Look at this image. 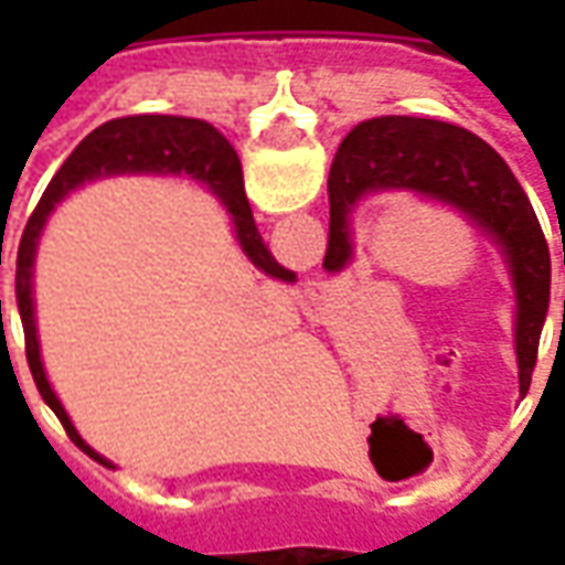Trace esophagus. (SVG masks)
<instances>
[{
  "label": "esophagus",
  "mask_w": 565,
  "mask_h": 565,
  "mask_svg": "<svg viewBox=\"0 0 565 565\" xmlns=\"http://www.w3.org/2000/svg\"><path fill=\"white\" fill-rule=\"evenodd\" d=\"M327 302H330V284H315L306 296V315L320 318L327 311Z\"/></svg>",
  "instance_id": "obj_1"
}]
</instances>
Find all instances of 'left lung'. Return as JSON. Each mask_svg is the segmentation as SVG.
Instances as JSON below:
<instances>
[{
    "label": "left lung",
    "instance_id": "1",
    "mask_svg": "<svg viewBox=\"0 0 565 565\" xmlns=\"http://www.w3.org/2000/svg\"><path fill=\"white\" fill-rule=\"evenodd\" d=\"M405 186L466 211L509 257L518 290V369L530 387L551 302V254L530 199L505 160L475 132L429 117H372L356 124L330 169V242L323 269L351 259L348 214L372 190Z\"/></svg>",
    "mask_w": 565,
    "mask_h": 565
}]
</instances>
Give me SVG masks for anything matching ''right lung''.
Segmentation results:
<instances>
[{"instance_id":"obj_1","label":"right lung","mask_w":565,"mask_h":565,"mask_svg":"<svg viewBox=\"0 0 565 565\" xmlns=\"http://www.w3.org/2000/svg\"><path fill=\"white\" fill-rule=\"evenodd\" d=\"M115 172H190L202 181H209L211 190L223 199V205L233 214L235 233H238V242L245 247L250 263L278 281H294L296 278L294 271L278 266L269 254V247L263 245V235L257 233V223H254V214L247 205L242 162L235 157V150L230 148V141L223 139L211 124L193 120V117L136 115L117 117V120H108L99 129H93L90 136L68 153V160L60 166L54 181L44 190L42 202L32 211L23 238H20L18 278H14L20 323H23V339H26V360H30L35 387L42 393L44 403L51 405V412L60 417V424L66 426L68 438L81 450H87L90 457H96V454L84 445L78 429L68 420L66 408L60 405L51 384L44 379L39 339H35V318H32V257H35L39 233H42L44 221L54 211L56 202L81 181Z\"/></svg>"}]
</instances>
